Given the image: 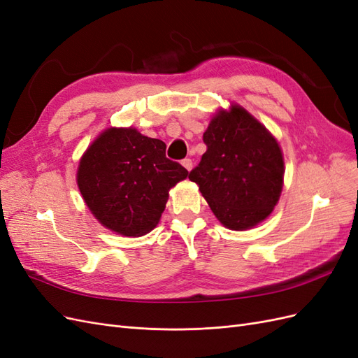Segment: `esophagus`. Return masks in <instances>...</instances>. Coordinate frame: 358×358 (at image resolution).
I'll return each instance as SVG.
<instances>
[{"mask_svg": "<svg viewBox=\"0 0 358 358\" xmlns=\"http://www.w3.org/2000/svg\"><path fill=\"white\" fill-rule=\"evenodd\" d=\"M182 166L185 167L188 171L192 169V159L191 158H185V159H182Z\"/></svg>", "mask_w": 358, "mask_h": 358, "instance_id": "esophagus-1", "label": "esophagus"}]
</instances>
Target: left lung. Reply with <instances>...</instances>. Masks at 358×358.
<instances>
[{
	"label": "left lung",
	"instance_id": "8db88e82",
	"mask_svg": "<svg viewBox=\"0 0 358 358\" xmlns=\"http://www.w3.org/2000/svg\"><path fill=\"white\" fill-rule=\"evenodd\" d=\"M206 152L189 171L227 229H251L276 206L284 182L279 145L239 106L216 115L203 134Z\"/></svg>",
	"mask_w": 358,
	"mask_h": 358
}]
</instances>
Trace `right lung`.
Wrapping results in <instances>:
<instances>
[{
	"instance_id": "1",
	"label": "right lung",
	"mask_w": 358,
	"mask_h": 358,
	"mask_svg": "<svg viewBox=\"0 0 358 358\" xmlns=\"http://www.w3.org/2000/svg\"><path fill=\"white\" fill-rule=\"evenodd\" d=\"M187 176L185 167L166 157L162 140L134 128H109L80 159L78 185L104 227L143 236L158 224L169 189Z\"/></svg>"
}]
</instances>
